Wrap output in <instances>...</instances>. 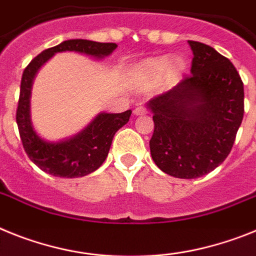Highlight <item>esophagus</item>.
Segmentation results:
<instances>
[{"label": "esophagus", "instance_id": "34e87169", "mask_svg": "<svg viewBox=\"0 0 256 256\" xmlns=\"http://www.w3.org/2000/svg\"><path fill=\"white\" fill-rule=\"evenodd\" d=\"M146 113H148V110H146L144 106H136V108L134 110V114L136 116H143V114H146Z\"/></svg>", "mask_w": 256, "mask_h": 256}]
</instances>
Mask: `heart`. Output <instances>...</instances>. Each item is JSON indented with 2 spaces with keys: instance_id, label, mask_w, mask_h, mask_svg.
Returning a JSON list of instances; mask_svg holds the SVG:
<instances>
[{
  "instance_id": "1",
  "label": "heart",
  "mask_w": 256,
  "mask_h": 256,
  "mask_svg": "<svg viewBox=\"0 0 256 256\" xmlns=\"http://www.w3.org/2000/svg\"><path fill=\"white\" fill-rule=\"evenodd\" d=\"M183 70V64L179 60L172 62L168 55L146 59L136 66L135 76L146 85H153L161 81L165 76L168 78H176Z\"/></svg>"
}]
</instances>
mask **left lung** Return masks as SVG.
<instances>
[{"mask_svg": "<svg viewBox=\"0 0 256 256\" xmlns=\"http://www.w3.org/2000/svg\"><path fill=\"white\" fill-rule=\"evenodd\" d=\"M188 44L190 76L146 104L154 122L153 161L180 179L204 176L220 165L244 118V84L234 66L211 46Z\"/></svg>", "mask_w": 256, "mask_h": 256, "instance_id": "1", "label": "left lung"}]
</instances>
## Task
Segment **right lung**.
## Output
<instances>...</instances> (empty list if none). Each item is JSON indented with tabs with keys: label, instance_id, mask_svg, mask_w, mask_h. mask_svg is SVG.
<instances>
[{
	"label": "right lung",
	"instance_id": "add662e5",
	"mask_svg": "<svg viewBox=\"0 0 256 256\" xmlns=\"http://www.w3.org/2000/svg\"><path fill=\"white\" fill-rule=\"evenodd\" d=\"M116 44L68 40L44 50L33 59L22 76L20 95L18 102L16 124L24 150L42 171L59 178H81L90 174L106 161L113 136L128 122L131 110L122 113H99L81 132L62 142H48L38 136L30 121V90L36 73L56 52L76 51L96 59L108 56Z\"/></svg>",
	"mask_w": 256,
	"mask_h": 256
}]
</instances>
